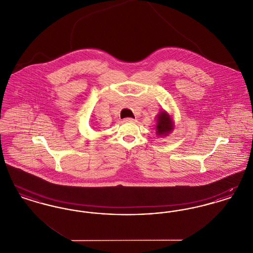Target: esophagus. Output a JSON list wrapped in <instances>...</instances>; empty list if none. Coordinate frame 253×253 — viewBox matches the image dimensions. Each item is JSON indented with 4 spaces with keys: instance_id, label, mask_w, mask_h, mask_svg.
I'll return each mask as SVG.
<instances>
[{
    "instance_id": "esophagus-1",
    "label": "esophagus",
    "mask_w": 253,
    "mask_h": 253,
    "mask_svg": "<svg viewBox=\"0 0 253 253\" xmlns=\"http://www.w3.org/2000/svg\"><path fill=\"white\" fill-rule=\"evenodd\" d=\"M124 122H135L136 120H134V119H132V118H126V119H124L123 120Z\"/></svg>"
}]
</instances>
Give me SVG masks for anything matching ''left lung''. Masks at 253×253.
<instances>
[{"label": "left lung", "mask_w": 253, "mask_h": 253, "mask_svg": "<svg viewBox=\"0 0 253 253\" xmlns=\"http://www.w3.org/2000/svg\"><path fill=\"white\" fill-rule=\"evenodd\" d=\"M173 129L172 121L166 112H161L158 115L157 124V133L158 135L168 134Z\"/></svg>", "instance_id": "left-lung-1"}]
</instances>
